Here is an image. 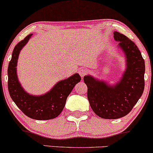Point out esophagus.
Here are the masks:
<instances>
[{
    "label": "esophagus",
    "instance_id": "34e87169",
    "mask_svg": "<svg viewBox=\"0 0 153 153\" xmlns=\"http://www.w3.org/2000/svg\"><path fill=\"white\" fill-rule=\"evenodd\" d=\"M78 73H79V74H80V76H81V78H82L85 75L87 74V71L85 69H80L78 71Z\"/></svg>",
    "mask_w": 153,
    "mask_h": 153
}]
</instances>
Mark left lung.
Returning <instances> with one entry per match:
<instances>
[{"instance_id": "1", "label": "left lung", "mask_w": 153, "mask_h": 153, "mask_svg": "<svg viewBox=\"0 0 153 153\" xmlns=\"http://www.w3.org/2000/svg\"><path fill=\"white\" fill-rule=\"evenodd\" d=\"M119 42L117 49L124 54L126 68L122 77L114 84L85 75L88 99L94 113L103 119H115L127 115L143 95L145 88V65L137 45L125 35L114 32Z\"/></svg>"}]
</instances>
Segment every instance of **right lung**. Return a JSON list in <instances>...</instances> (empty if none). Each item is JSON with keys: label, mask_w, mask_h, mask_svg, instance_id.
Instances as JSON below:
<instances>
[{"label": "right lung", "mask_w": 153, "mask_h": 153, "mask_svg": "<svg viewBox=\"0 0 153 153\" xmlns=\"http://www.w3.org/2000/svg\"><path fill=\"white\" fill-rule=\"evenodd\" d=\"M29 34L16 45L8 68V88L10 98L24 114L36 120H49L60 114L66 100L75 85L81 78L78 73L65 80H59L48 92L34 96L24 90L17 75L19 54L32 36Z\"/></svg>", "instance_id": "1"}]
</instances>
